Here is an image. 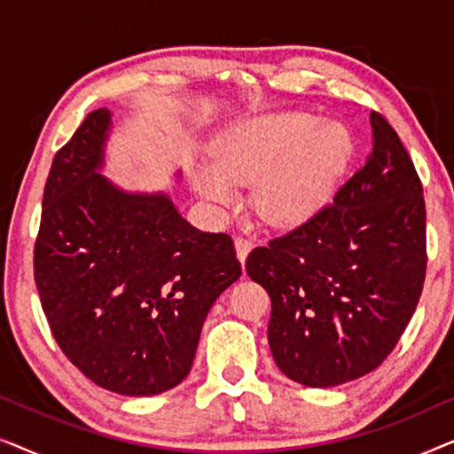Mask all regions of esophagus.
Wrapping results in <instances>:
<instances>
[{
  "mask_svg": "<svg viewBox=\"0 0 454 454\" xmlns=\"http://www.w3.org/2000/svg\"><path fill=\"white\" fill-rule=\"evenodd\" d=\"M252 247H254V244L250 238H244V235H238V238H235V252H238V258L241 264L246 262L247 254L252 252Z\"/></svg>",
  "mask_w": 454,
  "mask_h": 454,
  "instance_id": "34e87169",
  "label": "esophagus"
}]
</instances>
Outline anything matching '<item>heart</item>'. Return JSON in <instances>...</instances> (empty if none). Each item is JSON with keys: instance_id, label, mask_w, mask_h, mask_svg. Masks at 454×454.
<instances>
[{"instance_id": "1", "label": "heart", "mask_w": 454, "mask_h": 454, "mask_svg": "<svg viewBox=\"0 0 454 454\" xmlns=\"http://www.w3.org/2000/svg\"><path fill=\"white\" fill-rule=\"evenodd\" d=\"M353 136L343 123L308 111H278L235 123L219 136L213 165L192 171L204 200L233 207L238 185H252L254 207L270 225L312 219L331 202L351 163Z\"/></svg>"}]
</instances>
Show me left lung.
I'll return each mask as SVG.
<instances>
[{
    "instance_id": "obj_1",
    "label": "left lung",
    "mask_w": 454,
    "mask_h": 454,
    "mask_svg": "<svg viewBox=\"0 0 454 454\" xmlns=\"http://www.w3.org/2000/svg\"><path fill=\"white\" fill-rule=\"evenodd\" d=\"M372 151L334 200L254 247L252 281L270 295L278 370L314 388L376 370L399 343L426 278V202L399 134L372 111Z\"/></svg>"
}]
</instances>
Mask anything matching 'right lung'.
Segmentation results:
<instances>
[{
	"label": "right lung",
	"instance_id": "add662e5",
	"mask_svg": "<svg viewBox=\"0 0 454 454\" xmlns=\"http://www.w3.org/2000/svg\"><path fill=\"white\" fill-rule=\"evenodd\" d=\"M109 128V111H92L53 157L35 283L66 357L111 393L148 396L190 374L208 309L241 264L227 233L192 227L167 194L98 173Z\"/></svg>",
	"mask_w": 454,
	"mask_h": 454
}]
</instances>
